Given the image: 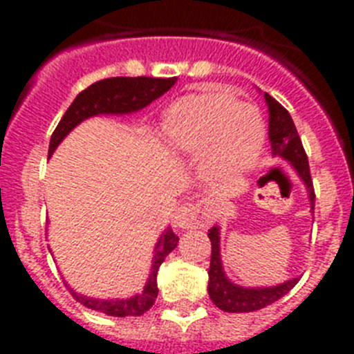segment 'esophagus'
Instances as JSON below:
<instances>
[{
	"mask_svg": "<svg viewBox=\"0 0 354 354\" xmlns=\"http://www.w3.org/2000/svg\"><path fill=\"white\" fill-rule=\"evenodd\" d=\"M209 212L204 204H184L177 209L174 216V225L183 230L202 228L209 225Z\"/></svg>",
	"mask_w": 354,
	"mask_h": 354,
	"instance_id": "1",
	"label": "esophagus"
}]
</instances>
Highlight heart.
<instances>
[{
  "mask_svg": "<svg viewBox=\"0 0 354 354\" xmlns=\"http://www.w3.org/2000/svg\"><path fill=\"white\" fill-rule=\"evenodd\" d=\"M159 134L174 156H205L204 171L216 183H230L252 170L266 143L257 109L239 104L223 90L180 97L165 109Z\"/></svg>",
  "mask_w": 354,
  "mask_h": 354,
  "instance_id": "1",
  "label": "heart"
}]
</instances>
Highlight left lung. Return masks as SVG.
<instances>
[{"instance_id": "1", "label": "left lung", "mask_w": 354, "mask_h": 354, "mask_svg": "<svg viewBox=\"0 0 354 354\" xmlns=\"http://www.w3.org/2000/svg\"><path fill=\"white\" fill-rule=\"evenodd\" d=\"M268 111H270V143L273 158H282L292 167L301 183L305 184L308 200H310V212L314 216V186L310 179V168H308V159H306L305 149L301 145L299 134L296 131L292 118L289 111L283 108L278 101H274L270 93H264ZM209 239H211V266H209V298L212 299L220 310L223 312H255L264 306L278 301L283 298L296 283L299 278H290L283 283H277L271 287H245L234 283L227 277L221 262V248H220V225L209 230Z\"/></svg>"}]
</instances>
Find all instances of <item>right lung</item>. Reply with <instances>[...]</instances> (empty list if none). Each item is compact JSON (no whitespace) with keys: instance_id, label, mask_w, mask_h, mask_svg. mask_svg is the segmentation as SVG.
<instances>
[{"instance_id":"add662e5","label":"right lung","mask_w":354,"mask_h":354,"mask_svg":"<svg viewBox=\"0 0 354 354\" xmlns=\"http://www.w3.org/2000/svg\"><path fill=\"white\" fill-rule=\"evenodd\" d=\"M175 83H177V77L162 80V77L147 76L109 77V80L97 81L92 86L83 90L68 106L60 124L56 126L55 133H53L48 158H51L53 152L65 140V136L86 118L97 117V115H129L134 111H140V109L147 108L152 101L159 99L162 93H167ZM177 243H179V237L175 236L174 230L170 227L165 228V232L159 236L154 246V257H152L149 278L143 286V290H140L138 294H134L131 298H92V296L76 292L67 282H65V286L68 287L74 299L86 308L102 312L106 315H113V317L142 315L154 305L156 298H158L159 266L167 259L168 253L175 250Z\"/></svg>"}]
</instances>
